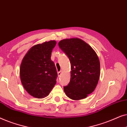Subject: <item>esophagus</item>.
<instances>
[{
  "label": "esophagus",
  "mask_w": 127,
  "mask_h": 127,
  "mask_svg": "<svg viewBox=\"0 0 127 127\" xmlns=\"http://www.w3.org/2000/svg\"><path fill=\"white\" fill-rule=\"evenodd\" d=\"M61 74H62V72L61 71H60V72H58V77H60L61 76Z\"/></svg>",
  "instance_id": "esophagus-1"
}]
</instances>
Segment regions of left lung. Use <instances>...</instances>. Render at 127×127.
Instances as JSON below:
<instances>
[{"label":"left lung","instance_id":"1","mask_svg":"<svg viewBox=\"0 0 127 127\" xmlns=\"http://www.w3.org/2000/svg\"><path fill=\"white\" fill-rule=\"evenodd\" d=\"M71 64L70 82L64 87L69 98L80 100L93 93L100 76V62L92 47L78 38L64 39L58 43Z\"/></svg>","mask_w":127,"mask_h":127}]
</instances>
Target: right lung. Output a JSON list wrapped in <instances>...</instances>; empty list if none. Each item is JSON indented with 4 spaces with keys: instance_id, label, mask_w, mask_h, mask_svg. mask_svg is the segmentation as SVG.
<instances>
[{
    "instance_id": "add662e5",
    "label": "right lung",
    "mask_w": 127,
    "mask_h": 127,
    "mask_svg": "<svg viewBox=\"0 0 127 127\" xmlns=\"http://www.w3.org/2000/svg\"><path fill=\"white\" fill-rule=\"evenodd\" d=\"M56 41L51 40L32 47L22 60L20 78L22 86L32 96H47L56 84L58 77L55 64L51 60Z\"/></svg>"
}]
</instances>
